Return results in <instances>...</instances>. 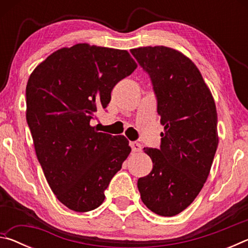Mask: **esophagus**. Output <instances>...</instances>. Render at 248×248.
<instances>
[{
  "instance_id": "esophagus-1",
  "label": "esophagus",
  "mask_w": 248,
  "mask_h": 248,
  "mask_svg": "<svg viewBox=\"0 0 248 248\" xmlns=\"http://www.w3.org/2000/svg\"><path fill=\"white\" fill-rule=\"evenodd\" d=\"M130 146H131V150L133 153L141 152V150H142L141 144L138 143V142H131V143H130Z\"/></svg>"
}]
</instances>
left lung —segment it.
Listing matches in <instances>:
<instances>
[{"label":"left lung","instance_id":"obj_1","mask_svg":"<svg viewBox=\"0 0 248 248\" xmlns=\"http://www.w3.org/2000/svg\"><path fill=\"white\" fill-rule=\"evenodd\" d=\"M152 79L164 131L159 149L144 148L153 162L138 180L151 211L174 217L202 189L219 144L215 98L199 69L178 50L155 46L130 50Z\"/></svg>","mask_w":248,"mask_h":248}]
</instances>
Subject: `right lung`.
Instances as JSON below:
<instances>
[{
	"instance_id": "add662e5",
	"label": "right lung",
	"mask_w": 248,
	"mask_h": 248,
	"mask_svg": "<svg viewBox=\"0 0 248 248\" xmlns=\"http://www.w3.org/2000/svg\"><path fill=\"white\" fill-rule=\"evenodd\" d=\"M137 66L127 50L78 44L50 54L28 78L26 119L37 158L53 194L73 211L104 202L131 152L127 138L98 132L91 120Z\"/></svg>"
}]
</instances>
